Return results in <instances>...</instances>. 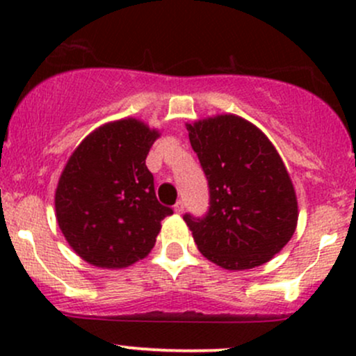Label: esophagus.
<instances>
[{"label": "esophagus", "instance_id": "34e87169", "mask_svg": "<svg viewBox=\"0 0 356 356\" xmlns=\"http://www.w3.org/2000/svg\"><path fill=\"white\" fill-rule=\"evenodd\" d=\"M174 212H175V214H182V212H184V202H182V201H177V202H175V206H174Z\"/></svg>", "mask_w": 356, "mask_h": 356}]
</instances>
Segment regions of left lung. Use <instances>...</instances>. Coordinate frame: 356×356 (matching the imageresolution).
I'll list each match as a JSON object with an SVG mask.
<instances>
[{
    "mask_svg": "<svg viewBox=\"0 0 356 356\" xmlns=\"http://www.w3.org/2000/svg\"><path fill=\"white\" fill-rule=\"evenodd\" d=\"M209 182L204 219L184 216L201 254L227 271L268 263L298 226L296 191L276 147L234 113L186 124Z\"/></svg>",
    "mask_w": 356,
    "mask_h": 356,
    "instance_id": "1",
    "label": "left lung"
}]
</instances>
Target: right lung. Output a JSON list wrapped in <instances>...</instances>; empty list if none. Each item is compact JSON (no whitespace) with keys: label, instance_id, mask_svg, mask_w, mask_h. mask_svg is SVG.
Segmentation results:
<instances>
[{"label":"right lung","instance_id":"obj_1","mask_svg":"<svg viewBox=\"0 0 356 356\" xmlns=\"http://www.w3.org/2000/svg\"><path fill=\"white\" fill-rule=\"evenodd\" d=\"M161 130L127 117L90 132L68 157L55 191L61 234L88 264L122 269L152 251L172 214L155 197L145 159Z\"/></svg>","mask_w":356,"mask_h":356}]
</instances>
